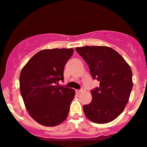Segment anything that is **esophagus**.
I'll list each match as a JSON object with an SVG mask.
<instances>
[{"label":"esophagus","mask_w":147,"mask_h":147,"mask_svg":"<svg viewBox=\"0 0 147 147\" xmlns=\"http://www.w3.org/2000/svg\"><path fill=\"white\" fill-rule=\"evenodd\" d=\"M75 92H76V93L78 94V95H79V94H80L81 92H82V90H76Z\"/></svg>","instance_id":"1"}]
</instances>
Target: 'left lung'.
I'll use <instances>...</instances> for the list:
<instances>
[{"label":"left lung","instance_id":"left-lung-1","mask_svg":"<svg viewBox=\"0 0 147 147\" xmlns=\"http://www.w3.org/2000/svg\"><path fill=\"white\" fill-rule=\"evenodd\" d=\"M88 65L99 86L91 90L92 101L84 105L86 116L97 124H106L124 111L133 88L132 70L118 52L107 46L76 48Z\"/></svg>","mask_w":147,"mask_h":147}]
</instances>
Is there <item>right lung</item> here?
<instances>
[{
    "label": "right lung",
    "instance_id": "obj_1",
    "mask_svg": "<svg viewBox=\"0 0 147 147\" xmlns=\"http://www.w3.org/2000/svg\"><path fill=\"white\" fill-rule=\"evenodd\" d=\"M72 48H55L37 52L22 69L20 90L25 108L36 122L55 126L68 117L75 97L74 89L58 86Z\"/></svg>",
    "mask_w": 147,
    "mask_h": 147
}]
</instances>
